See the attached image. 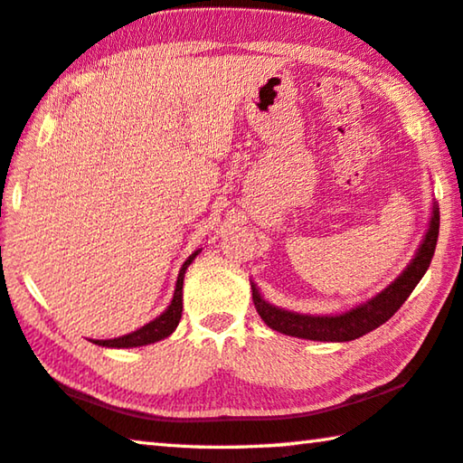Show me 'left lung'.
<instances>
[{
	"instance_id": "obj_1",
	"label": "left lung",
	"mask_w": 463,
	"mask_h": 463,
	"mask_svg": "<svg viewBox=\"0 0 463 463\" xmlns=\"http://www.w3.org/2000/svg\"><path fill=\"white\" fill-rule=\"evenodd\" d=\"M439 237V205L432 202L429 229L418 245L412 261L408 263L406 269L395 278V280L377 292L375 297L364 300V303L352 307L350 311L335 313V315H307L282 309V307L271 305L269 300L261 297L258 284L251 280L253 303L258 309L260 317L268 327L276 332L303 337V340L315 342H350L356 340L373 329L383 326L392 315L400 309L403 300L410 297V292L420 282L424 271L429 269L432 255H435Z\"/></svg>"
}]
</instances>
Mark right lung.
<instances>
[{
  "label": "right lung",
  "mask_w": 463,
  "mask_h": 463,
  "mask_svg": "<svg viewBox=\"0 0 463 463\" xmlns=\"http://www.w3.org/2000/svg\"><path fill=\"white\" fill-rule=\"evenodd\" d=\"M200 251L202 249H195V251L189 255L185 263L181 266L179 276H177V284H175V295H173L171 305H168L156 319H152L150 324L142 326L131 334L113 337V340H94V344H99V346H107V348H137V346H148V344L160 342V340H165V337L171 335L175 329H177L179 321H181L183 280H185V271L189 266H192V261L197 258V255H200Z\"/></svg>",
  "instance_id": "obj_1"
}]
</instances>
